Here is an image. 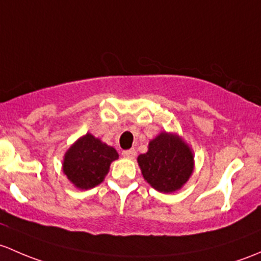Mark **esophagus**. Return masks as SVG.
<instances>
[{"label":"esophagus","instance_id":"obj_1","mask_svg":"<svg viewBox=\"0 0 261 261\" xmlns=\"http://www.w3.org/2000/svg\"><path fill=\"white\" fill-rule=\"evenodd\" d=\"M122 154H123V157H124V158H128V160H133V158L136 157V150H134L133 148L123 150Z\"/></svg>","mask_w":261,"mask_h":261}]
</instances>
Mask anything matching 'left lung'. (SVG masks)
<instances>
[{
    "mask_svg": "<svg viewBox=\"0 0 261 261\" xmlns=\"http://www.w3.org/2000/svg\"><path fill=\"white\" fill-rule=\"evenodd\" d=\"M193 150L177 133L161 132L137 158L143 178L154 190L172 193L184 187L195 168Z\"/></svg>",
    "mask_w": 261,
    "mask_h": 261,
    "instance_id": "1",
    "label": "left lung"
}]
</instances>
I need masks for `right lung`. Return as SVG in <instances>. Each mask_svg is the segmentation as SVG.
I'll return each mask as SVG.
<instances>
[{
    "instance_id": "right-lung-1",
    "label": "right lung",
    "mask_w": 261,
    "mask_h": 261,
    "mask_svg": "<svg viewBox=\"0 0 261 261\" xmlns=\"http://www.w3.org/2000/svg\"><path fill=\"white\" fill-rule=\"evenodd\" d=\"M118 158L119 154L113 147L87 133L65 152L63 172L76 189L89 190L104 181L111 163Z\"/></svg>"
}]
</instances>
